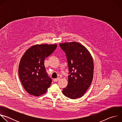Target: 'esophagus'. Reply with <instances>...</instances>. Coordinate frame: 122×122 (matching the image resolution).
<instances>
[{
	"instance_id": "34e87169",
	"label": "esophagus",
	"mask_w": 122,
	"mask_h": 122,
	"mask_svg": "<svg viewBox=\"0 0 122 122\" xmlns=\"http://www.w3.org/2000/svg\"><path fill=\"white\" fill-rule=\"evenodd\" d=\"M60 79V78H56V79H54V80H53V81H59V80Z\"/></svg>"
}]
</instances>
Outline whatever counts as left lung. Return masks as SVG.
<instances>
[{"instance_id":"8db88e82","label":"left lung","mask_w":122,"mask_h":122,"mask_svg":"<svg viewBox=\"0 0 122 122\" xmlns=\"http://www.w3.org/2000/svg\"><path fill=\"white\" fill-rule=\"evenodd\" d=\"M66 56L69 69L68 84L63 94L71 99L81 97L89 87L93 78L94 62L89 51L77 42L59 44Z\"/></svg>"}]
</instances>
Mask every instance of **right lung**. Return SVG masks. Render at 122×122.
Segmentation results:
<instances>
[{"instance_id":"right-lung-1","label":"right lung","mask_w":122,"mask_h":122,"mask_svg":"<svg viewBox=\"0 0 122 122\" xmlns=\"http://www.w3.org/2000/svg\"><path fill=\"white\" fill-rule=\"evenodd\" d=\"M56 44H37L28 49L20 61L18 73L25 91L34 96L45 93L51 84L44 66V60L53 53Z\"/></svg>"}]
</instances>
